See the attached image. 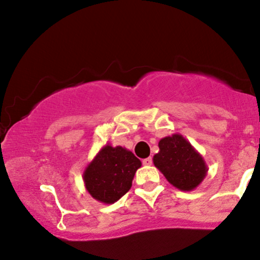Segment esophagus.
<instances>
[{"label": "esophagus", "mask_w": 260, "mask_h": 260, "mask_svg": "<svg viewBox=\"0 0 260 260\" xmlns=\"http://www.w3.org/2000/svg\"><path fill=\"white\" fill-rule=\"evenodd\" d=\"M151 164H153V159H151V157H147V159L143 160V165H145V166H150Z\"/></svg>", "instance_id": "esophagus-1"}]
</instances>
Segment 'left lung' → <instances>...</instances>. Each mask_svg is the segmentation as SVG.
Here are the masks:
<instances>
[{"label":"left lung","mask_w":260,"mask_h":260,"mask_svg":"<svg viewBox=\"0 0 260 260\" xmlns=\"http://www.w3.org/2000/svg\"><path fill=\"white\" fill-rule=\"evenodd\" d=\"M159 149L153 162L172 186L189 192L202 183L208 174V166L183 136L175 133L160 139Z\"/></svg>","instance_id":"1"}]
</instances>
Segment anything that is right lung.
Listing matches in <instances>:
<instances>
[{"label": "right lung", "mask_w": 260, "mask_h": 260, "mask_svg": "<svg viewBox=\"0 0 260 260\" xmlns=\"http://www.w3.org/2000/svg\"><path fill=\"white\" fill-rule=\"evenodd\" d=\"M140 166L142 162L132 151L106 144L83 172L86 190L95 201L113 204L131 189Z\"/></svg>", "instance_id": "obj_1"}]
</instances>
